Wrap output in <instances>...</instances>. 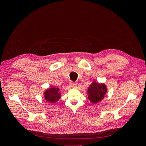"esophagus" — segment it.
Listing matches in <instances>:
<instances>
[{
	"mask_svg": "<svg viewBox=\"0 0 146 146\" xmlns=\"http://www.w3.org/2000/svg\"><path fill=\"white\" fill-rule=\"evenodd\" d=\"M70 86L72 88H76L77 86V84L76 83H74L73 82H70Z\"/></svg>",
	"mask_w": 146,
	"mask_h": 146,
	"instance_id": "34e87169",
	"label": "esophagus"
}]
</instances>
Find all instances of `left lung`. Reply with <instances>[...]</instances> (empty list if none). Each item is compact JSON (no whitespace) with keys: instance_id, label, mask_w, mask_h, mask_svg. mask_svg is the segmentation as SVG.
<instances>
[{"instance_id":"obj_1","label":"left lung","mask_w":146,"mask_h":146,"mask_svg":"<svg viewBox=\"0 0 146 146\" xmlns=\"http://www.w3.org/2000/svg\"><path fill=\"white\" fill-rule=\"evenodd\" d=\"M107 92V88L104 83H99L94 81L88 87V98L92 104H97L103 100Z\"/></svg>"}]
</instances>
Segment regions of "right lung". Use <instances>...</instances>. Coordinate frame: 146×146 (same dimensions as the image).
<instances>
[{"label":"right lung","instance_id":"right-lung-1","mask_svg":"<svg viewBox=\"0 0 146 146\" xmlns=\"http://www.w3.org/2000/svg\"><path fill=\"white\" fill-rule=\"evenodd\" d=\"M44 96L47 102L55 103L61 98V92H60L59 88L52 86L44 91Z\"/></svg>","mask_w":146,"mask_h":146}]
</instances>
